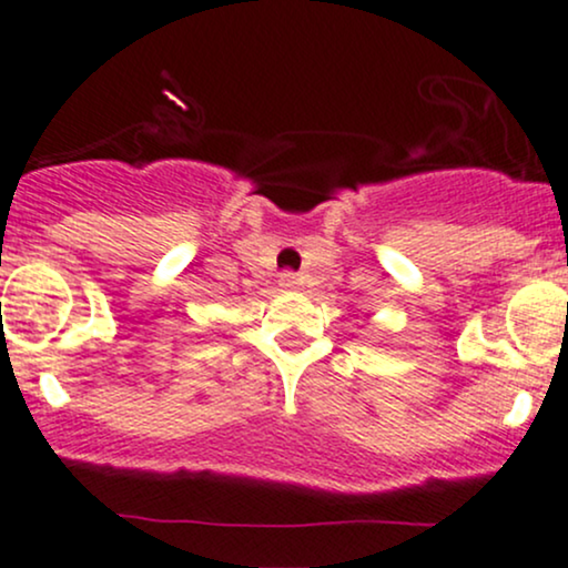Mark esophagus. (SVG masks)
Wrapping results in <instances>:
<instances>
[{"label":"esophagus","instance_id":"1","mask_svg":"<svg viewBox=\"0 0 568 568\" xmlns=\"http://www.w3.org/2000/svg\"><path fill=\"white\" fill-rule=\"evenodd\" d=\"M298 283H302V280H298L296 272H283V275H280V285H283V288H293V285Z\"/></svg>","mask_w":568,"mask_h":568}]
</instances>
